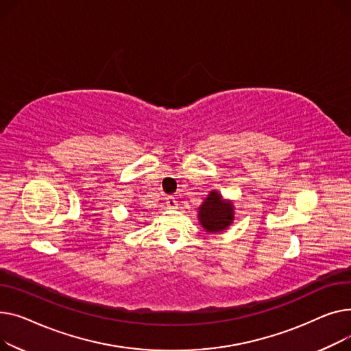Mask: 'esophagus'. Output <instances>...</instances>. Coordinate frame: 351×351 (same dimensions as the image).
I'll list each match as a JSON object with an SVG mask.
<instances>
[{"label": "esophagus", "instance_id": "obj_1", "mask_svg": "<svg viewBox=\"0 0 351 351\" xmlns=\"http://www.w3.org/2000/svg\"><path fill=\"white\" fill-rule=\"evenodd\" d=\"M166 202H167V205L170 208H177V197L176 195H169L167 198H166Z\"/></svg>", "mask_w": 351, "mask_h": 351}]
</instances>
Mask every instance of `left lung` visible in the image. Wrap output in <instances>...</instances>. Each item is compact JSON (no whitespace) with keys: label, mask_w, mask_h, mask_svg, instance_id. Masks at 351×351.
<instances>
[{"label":"left lung","mask_w":351,"mask_h":351,"mask_svg":"<svg viewBox=\"0 0 351 351\" xmlns=\"http://www.w3.org/2000/svg\"><path fill=\"white\" fill-rule=\"evenodd\" d=\"M234 218V204L223 199L218 191H211L198 207V221L202 228L211 234L225 231Z\"/></svg>","instance_id":"1"}]
</instances>
